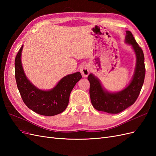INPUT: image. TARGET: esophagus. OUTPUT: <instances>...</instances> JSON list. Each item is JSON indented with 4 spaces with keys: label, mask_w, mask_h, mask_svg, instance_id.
<instances>
[{
    "label": "esophagus",
    "mask_w": 156,
    "mask_h": 156,
    "mask_svg": "<svg viewBox=\"0 0 156 156\" xmlns=\"http://www.w3.org/2000/svg\"><path fill=\"white\" fill-rule=\"evenodd\" d=\"M80 72H81V74L83 77H87L89 72H90V70H89V67L87 64H84L80 68Z\"/></svg>",
    "instance_id": "obj_1"
}]
</instances>
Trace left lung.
Wrapping results in <instances>:
<instances>
[{
  "mask_svg": "<svg viewBox=\"0 0 156 156\" xmlns=\"http://www.w3.org/2000/svg\"><path fill=\"white\" fill-rule=\"evenodd\" d=\"M125 43L131 46L136 56V65L130 83L119 92L107 90L97 77L90 73V96L93 107L99 111L117 114L132 105L137 99L142 88L145 77L144 56L143 51L136 43L133 34L126 31Z\"/></svg>",
  "mask_w": 156,
  "mask_h": 156,
  "instance_id": "8db88e82",
  "label": "left lung"
}]
</instances>
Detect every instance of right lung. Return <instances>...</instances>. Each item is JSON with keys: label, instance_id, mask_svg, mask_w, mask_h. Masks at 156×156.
<instances>
[{"label": "right lung", "instance_id": "1", "mask_svg": "<svg viewBox=\"0 0 156 156\" xmlns=\"http://www.w3.org/2000/svg\"><path fill=\"white\" fill-rule=\"evenodd\" d=\"M23 45L15 59V76L23 101L30 109L41 115L51 116L62 112L68 105L71 92L82 78L81 73L78 72L64 76L50 90L40 89L30 81L23 70Z\"/></svg>", "mask_w": 156, "mask_h": 156}]
</instances>
